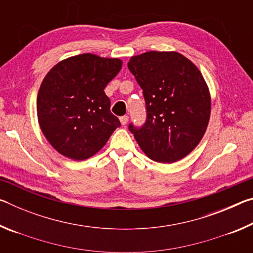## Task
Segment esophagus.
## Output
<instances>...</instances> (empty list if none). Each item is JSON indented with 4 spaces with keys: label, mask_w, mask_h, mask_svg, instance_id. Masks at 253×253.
Here are the masks:
<instances>
[{
    "label": "esophagus",
    "mask_w": 253,
    "mask_h": 253,
    "mask_svg": "<svg viewBox=\"0 0 253 253\" xmlns=\"http://www.w3.org/2000/svg\"><path fill=\"white\" fill-rule=\"evenodd\" d=\"M119 121H121L123 126H125L128 122V116H122L121 118H119Z\"/></svg>",
    "instance_id": "obj_1"
}]
</instances>
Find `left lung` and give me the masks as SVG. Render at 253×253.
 <instances>
[{
  "label": "left lung",
  "instance_id": "8db88e82",
  "mask_svg": "<svg viewBox=\"0 0 253 253\" xmlns=\"http://www.w3.org/2000/svg\"><path fill=\"white\" fill-rule=\"evenodd\" d=\"M128 69L146 102L144 126L128 127L139 147L158 163L187 156L202 139L211 115V95L199 68L175 51H149L131 57Z\"/></svg>",
  "mask_w": 253,
  "mask_h": 253
}]
</instances>
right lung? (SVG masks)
<instances>
[{
    "instance_id": "add662e5",
    "label": "right lung",
    "mask_w": 253,
    "mask_h": 253,
    "mask_svg": "<svg viewBox=\"0 0 253 253\" xmlns=\"http://www.w3.org/2000/svg\"><path fill=\"white\" fill-rule=\"evenodd\" d=\"M123 67L117 58L84 53L57 63L42 80L37 98L38 122L55 151L84 161L108 142L119 119L110 113L104 91Z\"/></svg>"
}]
</instances>
